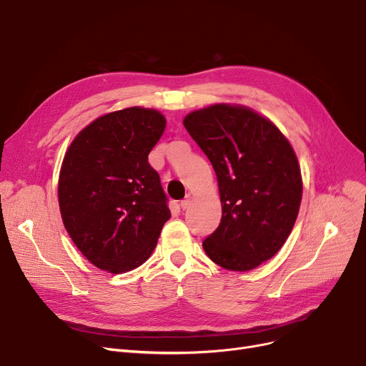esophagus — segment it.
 Listing matches in <instances>:
<instances>
[{
	"label": "esophagus",
	"instance_id": "esophagus-1",
	"mask_svg": "<svg viewBox=\"0 0 366 366\" xmlns=\"http://www.w3.org/2000/svg\"><path fill=\"white\" fill-rule=\"evenodd\" d=\"M189 203H191V194L188 193V194L185 196V199L181 202V207H182V209H187V207L189 206Z\"/></svg>",
	"mask_w": 366,
	"mask_h": 366
}]
</instances>
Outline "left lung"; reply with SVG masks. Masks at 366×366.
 Segmentation results:
<instances>
[{"instance_id":"left-lung-1","label":"left lung","mask_w":366,"mask_h":366,"mask_svg":"<svg viewBox=\"0 0 366 366\" xmlns=\"http://www.w3.org/2000/svg\"><path fill=\"white\" fill-rule=\"evenodd\" d=\"M184 126L212 163L219 188L222 218L204 239V252L225 270H254L280 251L297 221V154L272 120L243 105L193 111Z\"/></svg>"}]
</instances>
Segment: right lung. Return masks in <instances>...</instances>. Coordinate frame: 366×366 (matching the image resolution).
<instances>
[{"label":"right lung","mask_w":366,"mask_h":366,"mask_svg":"<svg viewBox=\"0 0 366 366\" xmlns=\"http://www.w3.org/2000/svg\"><path fill=\"white\" fill-rule=\"evenodd\" d=\"M164 127L157 109L124 108L93 120L65 152L57 184L62 221L101 270L120 274L142 265L170 218L159 173L148 163Z\"/></svg>","instance_id":"1"}]
</instances>
